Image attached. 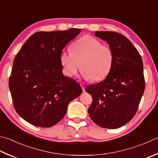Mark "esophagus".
Returning <instances> with one entry per match:
<instances>
[{
	"mask_svg": "<svg viewBox=\"0 0 158 158\" xmlns=\"http://www.w3.org/2000/svg\"><path fill=\"white\" fill-rule=\"evenodd\" d=\"M80 85H81V88L83 89V91L85 92V86H84V85H83V83H80Z\"/></svg>",
	"mask_w": 158,
	"mask_h": 158,
	"instance_id": "esophagus-1",
	"label": "esophagus"
}]
</instances>
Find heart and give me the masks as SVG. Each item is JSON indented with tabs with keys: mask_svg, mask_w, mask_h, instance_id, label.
Masks as SVG:
<instances>
[{
	"mask_svg": "<svg viewBox=\"0 0 158 158\" xmlns=\"http://www.w3.org/2000/svg\"><path fill=\"white\" fill-rule=\"evenodd\" d=\"M71 52L64 51L60 61L69 77L75 75L79 69L81 76L92 82L103 80L109 75L114 64V54L110 46L92 36H84L71 46Z\"/></svg>",
	"mask_w": 158,
	"mask_h": 158,
	"instance_id": "1",
	"label": "heart"
}]
</instances>
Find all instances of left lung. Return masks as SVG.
<instances>
[{
  "label": "left lung",
  "mask_w": 158,
  "mask_h": 158,
  "mask_svg": "<svg viewBox=\"0 0 158 158\" xmlns=\"http://www.w3.org/2000/svg\"><path fill=\"white\" fill-rule=\"evenodd\" d=\"M94 35L110 45L114 60L106 79L85 88L92 97L88 114L101 127L116 129L130 121L138 110L145 88L143 60L122 34L95 31Z\"/></svg>",
  "instance_id": "8db88e82"
}]
</instances>
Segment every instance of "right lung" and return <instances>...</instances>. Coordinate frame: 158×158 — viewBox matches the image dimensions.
<instances>
[{
    "mask_svg": "<svg viewBox=\"0 0 158 158\" xmlns=\"http://www.w3.org/2000/svg\"><path fill=\"white\" fill-rule=\"evenodd\" d=\"M81 32L40 31L24 43L14 60L9 80L14 109L24 120L40 127L56 125L68 105L82 93L79 83L62 73L60 55Z\"/></svg>",
    "mask_w": 158,
    "mask_h": 158,
    "instance_id": "add662e5",
    "label": "right lung"
}]
</instances>
